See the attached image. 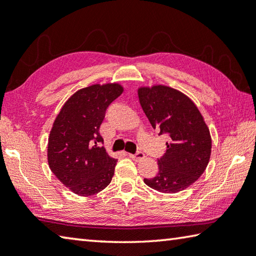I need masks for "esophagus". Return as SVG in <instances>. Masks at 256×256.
<instances>
[{"instance_id":"obj_1","label":"esophagus","mask_w":256,"mask_h":256,"mask_svg":"<svg viewBox=\"0 0 256 256\" xmlns=\"http://www.w3.org/2000/svg\"><path fill=\"white\" fill-rule=\"evenodd\" d=\"M128 157L132 158L133 160L136 162H139L141 160H144V154L142 152H138L136 154H128Z\"/></svg>"}]
</instances>
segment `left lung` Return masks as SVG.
Wrapping results in <instances>:
<instances>
[{
  "mask_svg": "<svg viewBox=\"0 0 256 256\" xmlns=\"http://www.w3.org/2000/svg\"><path fill=\"white\" fill-rule=\"evenodd\" d=\"M138 96L152 126L170 136L158 173L144 184L160 192H180L198 180L210 162L212 139L204 117L189 96L166 85L141 86Z\"/></svg>",
  "mask_w": 256,
  "mask_h": 256,
  "instance_id": "left-lung-1",
  "label": "left lung"
}]
</instances>
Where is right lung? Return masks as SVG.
<instances>
[{"label":"right lung","instance_id":"add662e5","mask_svg":"<svg viewBox=\"0 0 256 256\" xmlns=\"http://www.w3.org/2000/svg\"><path fill=\"white\" fill-rule=\"evenodd\" d=\"M124 88L93 84L68 99L56 117L48 144V163L62 184L80 196H92L110 184L117 160L106 152L99 128L106 109Z\"/></svg>","mask_w":256,"mask_h":256}]
</instances>
